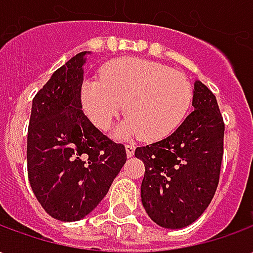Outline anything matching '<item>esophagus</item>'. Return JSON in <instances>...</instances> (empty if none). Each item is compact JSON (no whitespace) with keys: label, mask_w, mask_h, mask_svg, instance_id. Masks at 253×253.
Returning <instances> with one entry per match:
<instances>
[{"label":"esophagus","mask_w":253,"mask_h":253,"mask_svg":"<svg viewBox=\"0 0 253 253\" xmlns=\"http://www.w3.org/2000/svg\"><path fill=\"white\" fill-rule=\"evenodd\" d=\"M134 152H135V146H134V145H126L127 157H132V156H134Z\"/></svg>","instance_id":"34e87169"}]
</instances>
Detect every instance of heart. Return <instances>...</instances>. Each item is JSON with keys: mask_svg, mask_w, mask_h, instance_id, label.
I'll list each match as a JSON object with an SVG mask.
<instances>
[{"mask_svg": "<svg viewBox=\"0 0 253 253\" xmlns=\"http://www.w3.org/2000/svg\"><path fill=\"white\" fill-rule=\"evenodd\" d=\"M80 100L89 121L108 130L123 111L128 115L119 135L159 141L177 130L192 103L188 78L161 63L121 58L105 63L100 78L85 80Z\"/></svg>", "mask_w": 253, "mask_h": 253, "instance_id": "obj_1", "label": "heart"}]
</instances>
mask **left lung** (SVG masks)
Instances as JSON below:
<instances>
[{
    "instance_id": "obj_1",
    "label": "left lung",
    "mask_w": 253,
    "mask_h": 253,
    "mask_svg": "<svg viewBox=\"0 0 253 253\" xmlns=\"http://www.w3.org/2000/svg\"><path fill=\"white\" fill-rule=\"evenodd\" d=\"M194 111L163 141L135 149L145 164L142 205L154 222L167 229L186 228L210 205L219 181L223 123L217 99L195 81Z\"/></svg>"
}]
</instances>
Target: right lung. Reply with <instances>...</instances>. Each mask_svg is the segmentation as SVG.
I'll return each mask as SVG.
<instances>
[{
  "mask_svg": "<svg viewBox=\"0 0 253 253\" xmlns=\"http://www.w3.org/2000/svg\"><path fill=\"white\" fill-rule=\"evenodd\" d=\"M85 54L69 59L35 94L28 126L32 191L52 218L65 222L99 205L127 160L125 145L104 135L81 110Z\"/></svg>",
  "mask_w": 253,
  "mask_h": 253,
  "instance_id": "1",
  "label": "right lung"
}]
</instances>
